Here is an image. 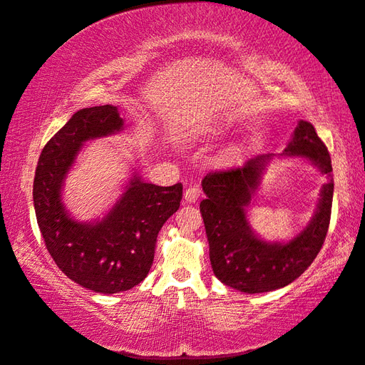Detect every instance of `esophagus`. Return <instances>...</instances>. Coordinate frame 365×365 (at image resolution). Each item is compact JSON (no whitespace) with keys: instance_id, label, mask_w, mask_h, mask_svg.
<instances>
[{"instance_id":"obj_1","label":"esophagus","mask_w":365,"mask_h":365,"mask_svg":"<svg viewBox=\"0 0 365 365\" xmlns=\"http://www.w3.org/2000/svg\"><path fill=\"white\" fill-rule=\"evenodd\" d=\"M200 197V187L199 186H189L186 190H184V200L192 203Z\"/></svg>"}]
</instances>
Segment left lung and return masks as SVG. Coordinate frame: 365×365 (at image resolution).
I'll use <instances>...</instances> for the list:
<instances>
[{
	"label": "left lung",
	"instance_id": "1",
	"mask_svg": "<svg viewBox=\"0 0 365 365\" xmlns=\"http://www.w3.org/2000/svg\"><path fill=\"white\" fill-rule=\"evenodd\" d=\"M280 155L309 160L327 176L316 215L287 244L259 239L247 220V207L274 153L253 157L240 166L208 173L202 181L207 199L200 202V212L213 272L222 284L239 292L264 293L292 284L314 261L329 231L334 199L331 160L314 126L299 120L292 140Z\"/></svg>",
	"mask_w": 365,
	"mask_h": 365
}]
</instances>
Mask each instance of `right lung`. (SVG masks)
Returning <instances> with one entry per match:
<instances>
[{"label":"right lung","mask_w":365,"mask_h":365,"mask_svg":"<svg viewBox=\"0 0 365 365\" xmlns=\"http://www.w3.org/2000/svg\"><path fill=\"white\" fill-rule=\"evenodd\" d=\"M117 107L75 112L48 140L38 160L34 205L48 252L73 282L98 293L126 292L150 271L158 231L179 208L182 184L162 187L134 175L104 218L80 222L62 203V186L80 147L89 139L121 131Z\"/></svg>","instance_id":"1"}]
</instances>
